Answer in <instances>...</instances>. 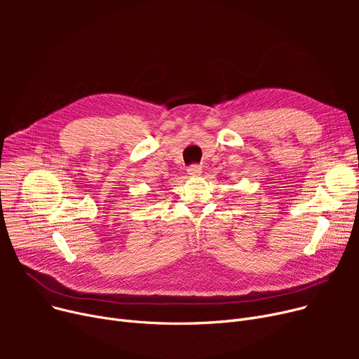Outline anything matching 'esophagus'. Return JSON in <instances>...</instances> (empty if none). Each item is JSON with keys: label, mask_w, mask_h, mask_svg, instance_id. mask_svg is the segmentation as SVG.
<instances>
[{"label": "esophagus", "mask_w": 359, "mask_h": 359, "mask_svg": "<svg viewBox=\"0 0 359 359\" xmlns=\"http://www.w3.org/2000/svg\"><path fill=\"white\" fill-rule=\"evenodd\" d=\"M187 173H189V176H192V177L201 176V173H202V167H201L199 164H194V165H191L189 168H187Z\"/></svg>", "instance_id": "34e87169"}]
</instances>
